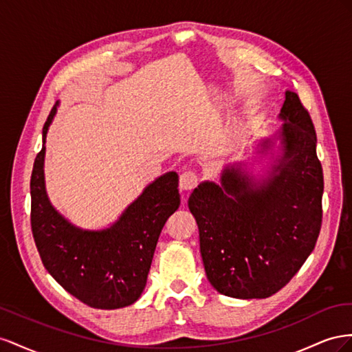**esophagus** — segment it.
Returning <instances> with one entry per match:
<instances>
[{
	"instance_id": "esophagus-1",
	"label": "esophagus",
	"mask_w": 352,
	"mask_h": 352,
	"mask_svg": "<svg viewBox=\"0 0 352 352\" xmlns=\"http://www.w3.org/2000/svg\"><path fill=\"white\" fill-rule=\"evenodd\" d=\"M200 178H199V174L196 173V170H184V173L182 174V177H179V187H182L183 190H190L199 184Z\"/></svg>"
}]
</instances>
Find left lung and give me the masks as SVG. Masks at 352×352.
I'll use <instances>...</instances> for the list:
<instances>
[{
  "label": "left lung",
  "mask_w": 352,
  "mask_h": 352,
  "mask_svg": "<svg viewBox=\"0 0 352 352\" xmlns=\"http://www.w3.org/2000/svg\"><path fill=\"white\" fill-rule=\"evenodd\" d=\"M280 118L283 156L263 183L232 166L221 186L205 182L188 199L208 280L226 296L274 295L304 265L320 234L324 182L314 124L292 91Z\"/></svg>",
  "instance_id": "1"
}]
</instances>
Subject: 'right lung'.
I'll use <instances>...</instances> for the list:
<instances>
[{"instance_id": "obj_1", "label": "right lung", "mask_w": 352, "mask_h": 352, "mask_svg": "<svg viewBox=\"0 0 352 352\" xmlns=\"http://www.w3.org/2000/svg\"><path fill=\"white\" fill-rule=\"evenodd\" d=\"M53 106L44 128L43 148L31 175V227L43 264L66 292L98 309L134 304L146 287L160 232L179 206L178 175L168 173L144 188L116 223L85 232L50 204L44 186V156Z\"/></svg>"}]
</instances>
